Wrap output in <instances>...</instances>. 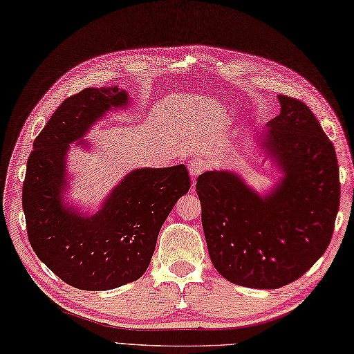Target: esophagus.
Listing matches in <instances>:
<instances>
[{
  "instance_id": "esophagus-1",
  "label": "esophagus",
  "mask_w": 354,
  "mask_h": 354,
  "mask_svg": "<svg viewBox=\"0 0 354 354\" xmlns=\"http://www.w3.org/2000/svg\"><path fill=\"white\" fill-rule=\"evenodd\" d=\"M207 160L203 158V156H194L187 160V168H189V172H191L192 177H198L201 174V172H204L207 169ZM195 185V180L192 182V186Z\"/></svg>"
}]
</instances>
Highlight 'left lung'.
<instances>
[{
    "label": "left lung",
    "mask_w": 354,
    "mask_h": 354,
    "mask_svg": "<svg viewBox=\"0 0 354 354\" xmlns=\"http://www.w3.org/2000/svg\"><path fill=\"white\" fill-rule=\"evenodd\" d=\"M281 112L257 135L263 163L282 172L264 195L237 172L196 180L210 260L223 278L249 288H279L311 269L330 243L339 209L333 144L304 102L279 94Z\"/></svg>",
    "instance_id": "obj_1"
}]
</instances>
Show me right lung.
<instances>
[{"mask_svg":"<svg viewBox=\"0 0 354 354\" xmlns=\"http://www.w3.org/2000/svg\"><path fill=\"white\" fill-rule=\"evenodd\" d=\"M129 102L118 85L73 94L34 140L28 158L22 207L30 243L40 261L80 290H112L140 279L163 222L191 187L185 165L138 168L127 172L96 213L64 203L71 144L81 142L108 111L127 108Z\"/></svg>","mask_w":354,"mask_h":354,"instance_id":"obj_1","label":"right lung"}]
</instances>
